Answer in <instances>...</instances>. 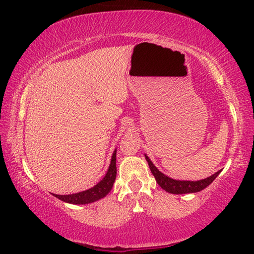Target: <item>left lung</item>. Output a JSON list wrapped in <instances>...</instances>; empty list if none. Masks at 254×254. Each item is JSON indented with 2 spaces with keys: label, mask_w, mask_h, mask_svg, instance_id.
I'll list each match as a JSON object with an SVG mask.
<instances>
[{
  "label": "left lung",
  "mask_w": 254,
  "mask_h": 254,
  "mask_svg": "<svg viewBox=\"0 0 254 254\" xmlns=\"http://www.w3.org/2000/svg\"><path fill=\"white\" fill-rule=\"evenodd\" d=\"M145 159L149 163L150 170H151L152 175L156 178L159 186L162 189H165L167 192L170 194H189V192H197L203 190L204 188L208 186L209 184L213 183V180L217 177L218 174L221 173V170H218L217 173L210 176V177L201 180H197V182H185V180H175L173 178L167 177L166 175H163L161 171H159L156 166L153 165L151 160L145 156Z\"/></svg>",
  "instance_id": "left-lung-1"
}]
</instances>
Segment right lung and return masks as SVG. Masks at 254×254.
<instances>
[{
  "label": "right lung",
  "instance_id": "1",
  "mask_svg": "<svg viewBox=\"0 0 254 254\" xmlns=\"http://www.w3.org/2000/svg\"><path fill=\"white\" fill-rule=\"evenodd\" d=\"M115 178H117V150H115L113 156H112L110 168L107 170L105 177L103 178L97 185H95V186L87 189V190L77 192V194H71V195L54 194V196L57 197V198H59L60 200L66 201V203L75 204V205L93 203V201L101 199L109 194L112 187H113Z\"/></svg>",
  "mask_w": 254,
  "mask_h": 254
}]
</instances>
